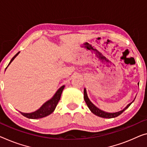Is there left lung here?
I'll return each mask as SVG.
<instances>
[{
	"mask_svg": "<svg viewBox=\"0 0 147 147\" xmlns=\"http://www.w3.org/2000/svg\"><path fill=\"white\" fill-rule=\"evenodd\" d=\"M139 83H138V85ZM84 99H85V102H86L87 107H89V110H91L92 113H93L94 114H95L96 116H98L99 117H101V118H116V117L120 115L121 113H122L124 110H125L127 108L129 107V106L131 105V103L134 102L133 101L132 102H131L129 104V105L126 107L124 109H123L122 110H121V111H119V112H114V113H109V112H106L105 111H103V110H101L99 109V108H97L96 107H95L93 104H92L91 100H89V98H88V96H87V91H86V89H84Z\"/></svg>",
	"mask_w": 147,
	"mask_h": 147,
	"instance_id": "obj_1",
	"label": "left lung"
}]
</instances>
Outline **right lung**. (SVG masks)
I'll return each mask as SVG.
<instances>
[{
  "mask_svg": "<svg viewBox=\"0 0 147 147\" xmlns=\"http://www.w3.org/2000/svg\"><path fill=\"white\" fill-rule=\"evenodd\" d=\"M19 53L20 52H18V53L16 55L12 58V60H10V62L8 64V66L10 65V63L12 62L13 59H14V58L18 55ZM6 68H7V67H6ZM64 87H65L64 85H63V86L61 87L60 89L56 91V92L55 94V95L53 96V98H51L50 100H49L48 101H47L45 103H44L39 109H38L37 110H36V111L31 113H24L22 112H20V113H21L24 116L29 119H39V118H43V117L49 116V115L52 114V113L54 112V110H55L58 101L60 100L61 94H62L63 89H64Z\"/></svg>",
  "mask_w": 147,
  "mask_h": 147,
  "instance_id": "obj_1",
  "label": "right lung"
}]
</instances>
